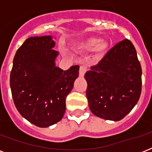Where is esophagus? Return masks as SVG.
I'll list each match as a JSON object with an SVG mask.
<instances>
[{
    "label": "esophagus",
    "mask_w": 152,
    "mask_h": 152,
    "mask_svg": "<svg viewBox=\"0 0 152 152\" xmlns=\"http://www.w3.org/2000/svg\"><path fill=\"white\" fill-rule=\"evenodd\" d=\"M87 70H88V67L85 66V65H81L80 67V76L83 77L86 72H87Z\"/></svg>",
    "instance_id": "1"
}]
</instances>
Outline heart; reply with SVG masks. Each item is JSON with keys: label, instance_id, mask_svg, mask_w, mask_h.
Segmentation results:
<instances>
[{"label": "heart", "instance_id": "obj_1", "mask_svg": "<svg viewBox=\"0 0 152 152\" xmlns=\"http://www.w3.org/2000/svg\"><path fill=\"white\" fill-rule=\"evenodd\" d=\"M106 48V44L105 42H102V39L97 37H92L89 38L86 40L83 41L82 42L79 44L77 46L78 50L86 51H92L96 50L98 52H102L105 50Z\"/></svg>", "mask_w": 152, "mask_h": 152}]
</instances>
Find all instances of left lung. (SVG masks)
Wrapping results in <instances>:
<instances>
[{
  "label": "left lung",
  "mask_w": 152,
  "mask_h": 152,
  "mask_svg": "<svg viewBox=\"0 0 152 152\" xmlns=\"http://www.w3.org/2000/svg\"><path fill=\"white\" fill-rule=\"evenodd\" d=\"M141 76L134 46L128 39L118 42L84 75L93 114L114 121L125 118L140 99Z\"/></svg>",
  "instance_id": "obj_1"
}]
</instances>
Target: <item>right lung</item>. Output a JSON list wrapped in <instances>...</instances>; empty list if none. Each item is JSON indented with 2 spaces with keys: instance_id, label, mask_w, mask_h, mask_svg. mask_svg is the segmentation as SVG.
Segmentation results:
<instances>
[{
  "instance_id": "right-lung-1",
  "label": "right lung",
  "mask_w": 152,
  "mask_h": 152,
  "mask_svg": "<svg viewBox=\"0 0 152 152\" xmlns=\"http://www.w3.org/2000/svg\"><path fill=\"white\" fill-rule=\"evenodd\" d=\"M51 35L31 37L16 51L10 74L13 101L23 118L46 128L61 120L65 99L79 76V65L56 66L58 52Z\"/></svg>"
}]
</instances>
